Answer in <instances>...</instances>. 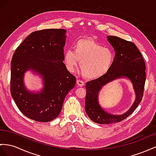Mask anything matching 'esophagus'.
I'll return each mask as SVG.
<instances>
[{
  "instance_id": "1",
  "label": "esophagus",
  "mask_w": 156,
  "mask_h": 156,
  "mask_svg": "<svg viewBox=\"0 0 156 156\" xmlns=\"http://www.w3.org/2000/svg\"><path fill=\"white\" fill-rule=\"evenodd\" d=\"M76 83L80 86V87H82L83 86H84V82L82 80H77L76 81Z\"/></svg>"
}]
</instances>
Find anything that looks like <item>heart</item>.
<instances>
[{
    "mask_svg": "<svg viewBox=\"0 0 156 156\" xmlns=\"http://www.w3.org/2000/svg\"><path fill=\"white\" fill-rule=\"evenodd\" d=\"M74 51L68 49L64 61L68 70L73 71L79 62L82 74L87 79H97L106 74L115 61L112 49L104 47L91 38H82L74 43Z\"/></svg>",
    "mask_w": 156,
    "mask_h": 156,
    "instance_id": "heart-1",
    "label": "heart"
}]
</instances>
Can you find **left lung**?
Returning a JSON list of instances; mask_svg holds the SVG:
<instances>
[{
    "mask_svg": "<svg viewBox=\"0 0 156 156\" xmlns=\"http://www.w3.org/2000/svg\"><path fill=\"white\" fill-rule=\"evenodd\" d=\"M115 51V61L110 70L102 77L86 83L85 111L91 121L101 125L120 122L125 119L140 103L146 82V65L142 55L135 44L117 36H107ZM126 77L133 83L136 99L130 110L121 115L105 112L98 102L99 90L115 79Z\"/></svg>",
    "mask_w": 156,
    "mask_h": 156,
    "instance_id": "obj_1",
    "label": "left lung"
}]
</instances>
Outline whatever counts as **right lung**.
I'll return each instance as SVG.
<instances>
[{"label":"right lung","mask_w":156,"mask_h":156,"mask_svg":"<svg viewBox=\"0 0 156 156\" xmlns=\"http://www.w3.org/2000/svg\"><path fill=\"white\" fill-rule=\"evenodd\" d=\"M65 34L64 29L34 31L17 47L12 58V97L20 111L35 121L49 122L57 118L66 95L76 84V77L62 62ZM28 69L42 77L41 93H30L23 84V74Z\"/></svg>","instance_id":"obj_1"}]
</instances>
